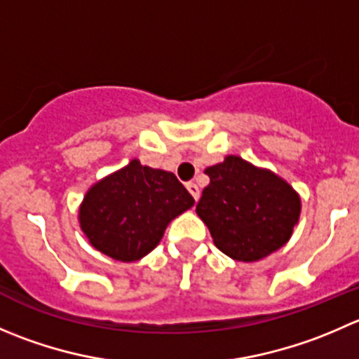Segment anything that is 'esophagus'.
<instances>
[{
    "instance_id": "1",
    "label": "esophagus",
    "mask_w": 359,
    "mask_h": 359,
    "mask_svg": "<svg viewBox=\"0 0 359 359\" xmlns=\"http://www.w3.org/2000/svg\"><path fill=\"white\" fill-rule=\"evenodd\" d=\"M186 187H187V191H189V193L193 194L194 200H196V201L200 200V187H198L196 182H187Z\"/></svg>"
}]
</instances>
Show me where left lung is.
Returning <instances> with one entry per match:
<instances>
[{
	"label": "left lung",
	"instance_id": "obj_1",
	"mask_svg": "<svg viewBox=\"0 0 359 359\" xmlns=\"http://www.w3.org/2000/svg\"><path fill=\"white\" fill-rule=\"evenodd\" d=\"M210 184L196 214L208 226L215 247L236 261H257L290 240L300 217L293 187L238 156L205 170Z\"/></svg>",
	"mask_w": 359,
	"mask_h": 359
}]
</instances>
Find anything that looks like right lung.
<instances>
[{
  "mask_svg": "<svg viewBox=\"0 0 359 359\" xmlns=\"http://www.w3.org/2000/svg\"><path fill=\"white\" fill-rule=\"evenodd\" d=\"M193 205L194 198L172 172L133 159L87 191L80 228L93 247L128 263L151 252L168 222Z\"/></svg>",
  "mask_w": 359,
  "mask_h": 359,
  "instance_id": "obj_1",
  "label": "right lung"
}]
</instances>
